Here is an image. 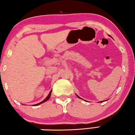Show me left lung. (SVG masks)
Here are the masks:
<instances>
[{"mask_svg":"<svg viewBox=\"0 0 135 135\" xmlns=\"http://www.w3.org/2000/svg\"><path fill=\"white\" fill-rule=\"evenodd\" d=\"M76 95H77V94H76ZM77 96H78V95H77ZM78 97L79 98H80V99H81V98H80L79 97V96H78ZM106 100H102V101H100L99 102H104V101H106Z\"/></svg>","mask_w":135,"mask_h":135,"instance_id":"obj_1","label":"left lung"}]
</instances>
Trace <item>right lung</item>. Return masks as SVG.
I'll use <instances>...</instances> for the list:
<instances>
[{
  "instance_id": "add662e5",
  "label": "right lung",
  "mask_w": 135,
  "mask_h": 135,
  "mask_svg": "<svg viewBox=\"0 0 135 135\" xmlns=\"http://www.w3.org/2000/svg\"><path fill=\"white\" fill-rule=\"evenodd\" d=\"M51 91H52V90H51V91H50V93H49V94H48V95L47 96V98H45V99L44 100H42V102H39V103H38V104H35V105H35V106H36V105H40V104H42V103H44V102H46V101H47V100L50 99V96H51Z\"/></svg>"
}]
</instances>
